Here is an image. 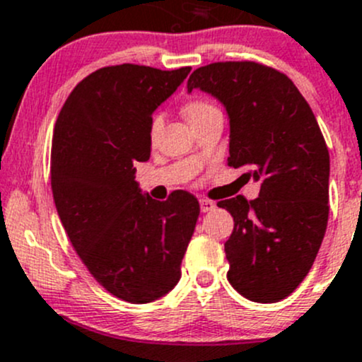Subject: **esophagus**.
<instances>
[{"label": "esophagus", "instance_id": "esophagus-1", "mask_svg": "<svg viewBox=\"0 0 362 362\" xmlns=\"http://www.w3.org/2000/svg\"><path fill=\"white\" fill-rule=\"evenodd\" d=\"M216 207V204L212 202V200H209V199H200V211L202 212H209V211H212V209Z\"/></svg>", "mask_w": 362, "mask_h": 362}]
</instances>
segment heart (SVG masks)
<instances>
[{
  "mask_svg": "<svg viewBox=\"0 0 362 362\" xmlns=\"http://www.w3.org/2000/svg\"><path fill=\"white\" fill-rule=\"evenodd\" d=\"M218 107L211 103V100L202 99V98H192L182 104V113L188 118V122L192 127L197 124V122L204 120V118L209 117L212 113H218ZM160 125H162V118L153 117L150 122V137H155L156 132L160 130Z\"/></svg>",
  "mask_w": 362,
  "mask_h": 362,
  "instance_id": "b5f03b06",
  "label": "heart"
}]
</instances>
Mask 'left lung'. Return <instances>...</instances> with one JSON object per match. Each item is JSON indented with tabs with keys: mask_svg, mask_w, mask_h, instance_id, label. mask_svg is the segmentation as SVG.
<instances>
[{
	"mask_svg": "<svg viewBox=\"0 0 362 362\" xmlns=\"http://www.w3.org/2000/svg\"><path fill=\"white\" fill-rule=\"evenodd\" d=\"M193 88L225 104L228 163L262 181L258 199L218 202L233 218L228 282L251 301L284 300L314 264L329 216V153L317 120L296 85L262 62L202 66L189 76Z\"/></svg>",
	"mask_w": 362,
	"mask_h": 362,
	"instance_id": "8db88e82",
	"label": "left lung"
}]
</instances>
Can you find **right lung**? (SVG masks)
I'll return each instance as SVG.
<instances>
[{"mask_svg": "<svg viewBox=\"0 0 362 362\" xmlns=\"http://www.w3.org/2000/svg\"><path fill=\"white\" fill-rule=\"evenodd\" d=\"M189 69L100 68L71 90L54 127L50 182L62 226L92 277L129 303L177 284L200 214L192 193L156 202L134 181L136 162L151 153V113Z\"/></svg>", "mask_w": 362, "mask_h": 362, "instance_id": "right-lung-1", "label": "right lung"}]
</instances>
